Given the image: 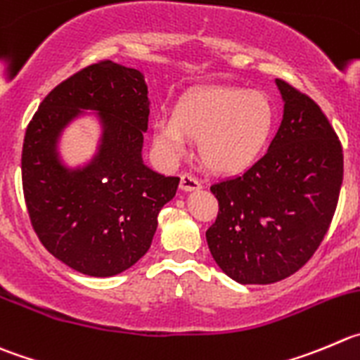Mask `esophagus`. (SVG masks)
<instances>
[{
  "label": "esophagus",
  "instance_id": "1",
  "mask_svg": "<svg viewBox=\"0 0 360 360\" xmlns=\"http://www.w3.org/2000/svg\"><path fill=\"white\" fill-rule=\"evenodd\" d=\"M180 189L186 191V193H191V191H200L201 182L198 178H194L193 174H182L180 176Z\"/></svg>",
  "mask_w": 360,
  "mask_h": 360
}]
</instances>
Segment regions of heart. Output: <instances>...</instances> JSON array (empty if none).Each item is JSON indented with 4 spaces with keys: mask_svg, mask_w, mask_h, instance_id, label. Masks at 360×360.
Masks as SVG:
<instances>
[{
    "mask_svg": "<svg viewBox=\"0 0 360 360\" xmlns=\"http://www.w3.org/2000/svg\"><path fill=\"white\" fill-rule=\"evenodd\" d=\"M276 108L262 91L237 86H205L176 98L169 116L152 125V141L167 160L182 159L187 141H198L205 166L217 174H238L269 146Z\"/></svg>",
    "mask_w": 360,
    "mask_h": 360,
    "instance_id": "obj_1",
    "label": "heart"
}]
</instances>
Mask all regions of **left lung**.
I'll return each mask as SVG.
<instances>
[{"instance_id": "1", "label": "left lung", "mask_w": 360, "mask_h": 360, "mask_svg": "<svg viewBox=\"0 0 360 360\" xmlns=\"http://www.w3.org/2000/svg\"><path fill=\"white\" fill-rule=\"evenodd\" d=\"M285 102L269 152L242 174L214 184L219 214L207 242L240 285L295 274L323 240L343 182V148L320 105L276 79Z\"/></svg>"}]
</instances>
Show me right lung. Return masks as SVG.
<instances>
[{
  "mask_svg": "<svg viewBox=\"0 0 360 360\" xmlns=\"http://www.w3.org/2000/svg\"><path fill=\"white\" fill-rule=\"evenodd\" d=\"M88 112L101 125L98 152L70 168L59 139ZM148 112L145 75L105 60L58 84L26 129L20 169L33 229L77 272L111 277L131 269L150 249L160 208L176 194L180 178L143 162Z\"/></svg>",
  "mask_w": 360,
  "mask_h": 360,
  "instance_id": "1",
  "label": "right lung"
}]
</instances>
